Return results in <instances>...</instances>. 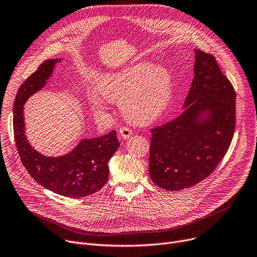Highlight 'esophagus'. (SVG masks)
<instances>
[{"label": "esophagus", "mask_w": 257, "mask_h": 257, "mask_svg": "<svg viewBox=\"0 0 257 257\" xmlns=\"http://www.w3.org/2000/svg\"><path fill=\"white\" fill-rule=\"evenodd\" d=\"M118 133H119V136H121V139L126 140V139H129L132 135V129L129 127H121L118 130Z\"/></svg>", "instance_id": "1"}]
</instances>
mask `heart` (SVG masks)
I'll list each match as a JSON object with an SVG mask.
<instances>
[{"instance_id":"heart-1","label":"heart","mask_w":257,"mask_h":257,"mask_svg":"<svg viewBox=\"0 0 257 257\" xmlns=\"http://www.w3.org/2000/svg\"><path fill=\"white\" fill-rule=\"evenodd\" d=\"M173 76L167 68L152 62H139L98 80L89 101L96 109L104 108V98L118 103L130 121L146 124L155 121L168 106L173 95Z\"/></svg>"}]
</instances>
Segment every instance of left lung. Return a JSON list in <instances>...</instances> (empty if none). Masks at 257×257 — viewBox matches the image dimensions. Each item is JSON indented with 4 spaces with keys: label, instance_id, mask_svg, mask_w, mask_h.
<instances>
[{
    "label": "left lung",
    "instance_id": "1",
    "mask_svg": "<svg viewBox=\"0 0 257 257\" xmlns=\"http://www.w3.org/2000/svg\"><path fill=\"white\" fill-rule=\"evenodd\" d=\"M194 53V78L183 112L151 129L150 177L166 190L192 187L208 178L233 138L235 91L213 55Z\"/></svg>",
    "mask_w": 257,
    "mask_h": 257
}]
</instances>
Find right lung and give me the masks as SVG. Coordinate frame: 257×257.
Masks as SVG:
<instances>
[{
  "mask_svg": "<svg viewBox=\"0 0 257 257\" xmlns=\"http://www.w3.org/2000/svg\"><path fill=\"white\" fill-rule=\"evenodd\" d=\"M61 59L43 62L17 91L13 107V131L16 149L30 176L46 189L67 197L91 195L108 180V161L119 143L116 131L97 139L81 141L73 151L61 157H46L34 150L25 135L24 104L41 90Z\"/></svg>",
  "mask_w": 257,
  "mask_h": 257,
  "instance_id": "obj_1",
  "label": "right lung"
}]
</instances>
